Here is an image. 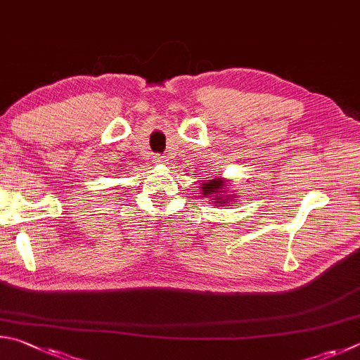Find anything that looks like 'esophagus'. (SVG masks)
Segmentation results:
<instances>
[{
  "mask_svg": "<svg viewBox=\"0 0 360 360\" xmlns=\"http://www.w3.org/2000/svg\"><path fill=\"white\" fill-rule=\"evenodd\" d=\"M153 161L156 162V164H160V166H162V164H166V158H164V156H153Z\"/></svg>",
  "mask_w": 360,
  "mask_h": 360,
  "instance_id": "34e87169",
  "label": "esophagus"
}]
</instances>
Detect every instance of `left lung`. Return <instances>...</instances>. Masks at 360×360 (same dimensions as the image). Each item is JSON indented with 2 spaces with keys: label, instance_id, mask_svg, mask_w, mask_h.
Instances as JSON below:
<instances>
[{
  "label": "left lung",
  "instance_id": "1",
  "mask_svg": "<svg viewBox=\"0 0 360 360\" xmlns=\"http://www.w3.org/2000/svg\"><path fill=\"white\" fill-rule=\"evenodd\" d=\"M200 198H207L212 200L215 207H229L236 202L237 193L232 190V185L229 180L224 176H213L210 180H204L200 184Z\"/></svg>",
  "mask_w": 360,
  "mask_h": 360
}]
</instances>
